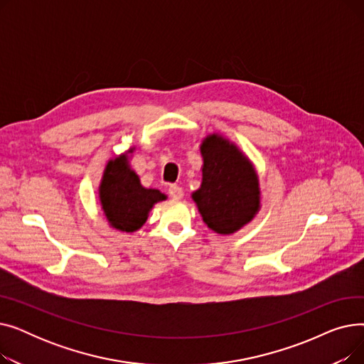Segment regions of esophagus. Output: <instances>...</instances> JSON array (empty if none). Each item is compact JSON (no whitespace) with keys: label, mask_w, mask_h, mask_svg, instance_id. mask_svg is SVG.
Listing matches in <instances>:
<instances>
[{"label":"esophagus","mask_w":364,"mask_h":364,"mask_svg":"<svg viewBox=\"0 0 364 364\" xmlns=\"http://www.w3.org/2000/svg\"><path fill=\"white\" fill-rule=\"evenodd\" d=\"M168 193H169V196L172 199L178 200V199L183 198V188L180 186H177V184H172V186L168 187Z\"/></svg>","instance_id":"obj_1"}]
</instances>
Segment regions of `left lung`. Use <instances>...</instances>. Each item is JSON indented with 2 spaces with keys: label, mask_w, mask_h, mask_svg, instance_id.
Wrapping results in <instances>:
<instances>
[{
  "label": "left lung",
  "mask_w": 364,
  "mask_h": 364,
  "mask_svg": "<svg viewBox=\"0 0 364 364\" xmlns=\"http://www.w3.org/2000/svg\"><path fill=\"white\" fill-rule=\"evenodd\" d=\"M202 184L192 198L203 223L218 235H232L261 208L258 174L243 151L220 134L200 143Z\"/></svg>",
  "instance_id": "1"
}]
</instances>
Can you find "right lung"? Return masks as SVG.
<instances>
[{"mask_svg":"<svg viewBox=\"0 0 364 364\" xmlns=\"http://www.w3.org/2000/svg\"><path fill=\"white\" fill-rule=\"evenodd\" d=\"M128 153H132V149ZM99 198L109 224L125 233L139 230L147 221L153 205L166 199L158 188L141 186L136 171L129 166L128 155H119L107 162Z\"/></svg>","mask_w":364,"mask_h":364,"instance_id":"1","label":"right lung"}]
</instances>
